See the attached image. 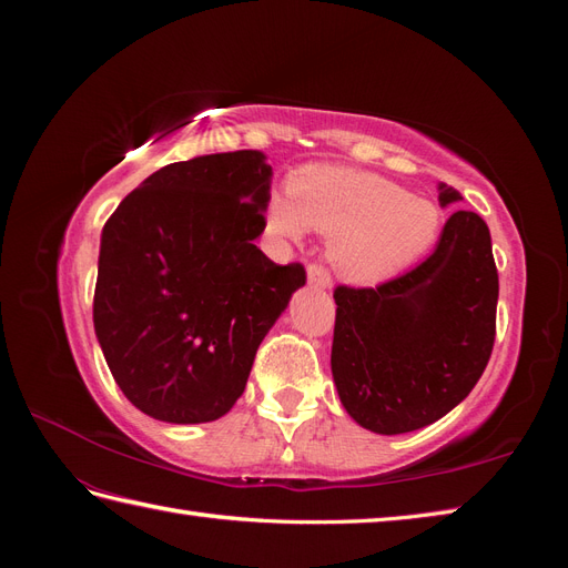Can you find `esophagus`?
<instances>
[{"label":"esophagus","instance_id":"obj_1","mask_svg":"<svg viewBox=\"0 0 568 568\" xmlns=\"http://www.w3.org/2000/svg\"><path fill=\"white\" fill-rule=\"evenodd\" d=\"M307 282H311L317 288H329L332 286V274L324 265L313 263L311 267H307Z\"/></svg>","mask_w":568,"mask_h":568}]
</instances>
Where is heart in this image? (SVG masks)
Instances as JSON below:
<instances>
[{"mask_svg": "<svg viewBox=\"0 0 568 568\" xmlns=\"http://www.w3.org/2000/svg\"><path fill=\"white\" fill-rule=\"evenodd\" d=\"M265 225L284 239H301L307 227L332 236V257L346 277L379 282L436 242L440 215L379 175L305 165L291 175L288 194L270 196Z\"/></svg>", "mask_w": 568, "mask_h": 568, "instance_id": "b5f03b06", "label": "heart"}]
</instances>
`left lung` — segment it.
Instances as JSON below:
<instances>
[{
    "mask_svg": "<svg viewBox=\"0 0 568 568\" xmlns=\"http://www.w3.org/2000/svg\"><path fill=\"white\" fill-rule=\"evenodd\" d=\"M438 201H462L438 184ZM497 267L484 217L455 211L436 251L379 286H336L332 374L348 415L395 436L434 424L484 374L495 343Z\"/></svg>",
    "mask_w": 568,
    "mask_h": 568,
    "instance_id": "left-lung-1",
    "label": "left lung"
}]
</instances>
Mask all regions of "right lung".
<instances>
[{
  "label": "right lung",
  "instance_id": "1",
  "mask_svg": "<svg viewBox=\"0 0 568 568\" xmlns=\"http://www.w3.org/2000/svg\"><path fill=\"white\" fill-rule=\"evenodd\" d=\"M272 168L261 151L170 163L101 232L94 332L125 398L170 424L227 415L257 346L305 284L253 244Z\"/></svg>",
  "mask_w": 568,
  "mask_h": 568
}]
</instances>
